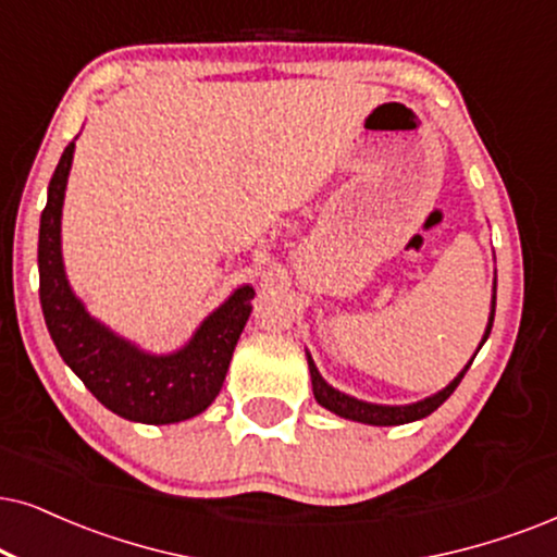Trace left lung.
Instances as JSON below:
<instances>
[{
    "label": "left lung",
    "mask_w": 557,
    "mask_h": 557,
    "mask_svg": "<svg viewBox=\"0 0 557 557\" xmlns=\"http://www.w3.org/2000/svg\"><path fill=\"white\" fill-rule=\"evenodd\" d=\"M494 313H496V285H494V295H491V313H488V323H485V331H483V339L478 344V349L483 347L485 339H488L491 334V326H494ZM475 349V355H478ZM475 355L470 357V362L457 372V377L453 383L447 385V388H442L440 393H434V396H429L424 400H417V404H408V406H383V404H368V400H360L355 396H347V393L336 391L334 385H329L326 380L321 377L319 368H315L311 351H306V360H308V370H311V383H313V398L319 400L323 408H329L331 413H336V417L342 419H349V421H360V424H370V426H398V424H411V421H419L429 417V413L436 411L445 400L453 396L457 385H460V380L466 377V372L470 364H473Z\"/></svg>",
    "instance_id": "8db88e82"
}]
</instances>
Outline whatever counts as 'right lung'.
Wrapping results in <instances>:
<instances>
[{
    "instance_id": "right-lung-1",
    "label": "right lung",
    "mask_w": 557,
    "mask_h": 557,
    "mask_svg": "<svg viewBox=\"0 0 557 557\" xmlns=\"http://www.w3.org/2000/svg\"><path fill=\"white\" fill-rule=\"evenodd\" d=\"M66 146L48 185L40 215V306L61 360L117 417L138 424H177L213 404L226 380L236 342L249 321L255 285H242L208 313L185 347L157 355L95 319L72 290L61 251V213L74 161Z\"/></svg>"
}]
</instances>
